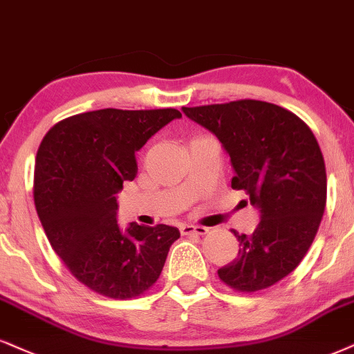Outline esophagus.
<instances>
[{
    "mask_svg": "<svg viewBox=\"0 0 354 354\" xmlns=\"http://www.w3.org/2000/svg\"><path fill=\"white\" fill-rule=\"evenodd\" d=\"M182 234H198V236H203V234L208 233V228L205 226H197V225H184L180 228Z\"/></svg>",
    "mask_w": 354,
    "mask_h": 354,
    "instance_id": "obj_1",
    "label": "esophagus"
}]
</instances>
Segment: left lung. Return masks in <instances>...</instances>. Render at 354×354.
Returning <instances> with one entry per match:
<instances>
[{"mask_svg": "<svg viewBox=\"0 0 354 354\" xmlns=\"http://www.w3.org/2000/svg\"><path fill=\"white\" fill-rule=\"evenodd\" d=\"M182 111L215 134L230 156L231 187L246 192L259 212L251 234L233 231L238 257L218 276L241 292L274 286L307 254L325 212L326 172L315 136L294 113L257 100Z\"/></svg>", "mask_w": 354, "mask_h": 354, "instance_id": "left-lung-1", "label": "left lung"}]
</instances>
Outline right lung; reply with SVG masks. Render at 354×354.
<instances>
[{
	"label": "right lung",
	"instance_id": "1",
	"mask_svg": "<svg viewBox=\"0 0 354 354\" xmlns=\"http://www.w3.org/2000/svg\"><path fill=\"white\" fill-rule=\"evenodd\" d=\"M164 110L86 111L42 139L34 203L50 246L82 283L111 299L138 297L159 279L177 228L118 223L116 194L138 174L136 152L172 120Z\"/></svg>",
	"mask_w": 354,
	"mask_h": 354
}]
</instances>
